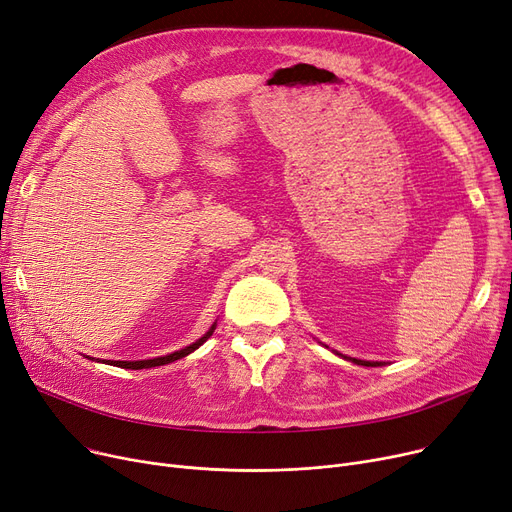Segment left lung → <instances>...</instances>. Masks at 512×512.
Segmentation results:
<instances>
[{
	"label": "left lung",
	"mask_w": 512,
	"mask_h": 512,
	"mask_svg": "<svg viewBox=\"0 0 512 512\" xmlns=\"http://www.w3.org/2000/svg\"><path fill=\"white\" fill-rule=\"evenodd\" d=\"M328 348V346H326ZM334 355H338V357H342L344 361H351V363H355V365H363V367H380V365H384L382 361H363V359H355V357H346V355H340L338 351H332Z\"/></svg>",
	"instance_id": "obj_1"
}]
</instances>
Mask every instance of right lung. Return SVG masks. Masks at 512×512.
Returning a JSON list of instances; mask_svg holds the SVG:
<instances>
[{
	"label": "right lung",
	"mask_w": 512,
	"mask_h": 512,
	"mask_svg": "<svg viewBox=\"0 0 512 512\" xmlns=\"http://www.w3.org/2000/svg\"><path fill=\"white\" fill-rule=\"evenodd\" d=\"M215 326H218V319L213 321L211 324V328L197 340V342H193V344H188V346H184V348H180V351H174V353H170V355H164V357H155V359H143V361H101V363H105V365H114V367H122V369H149V367H159V365H168V363H172V361H178V359H182V357H186V355H191L193 351H197V348L213 334V330H215ZM87 359H91V361H97L99 363V359H95V357H87Z\"/></svg>",
	"instance_id": "1"
}]
</instances>
